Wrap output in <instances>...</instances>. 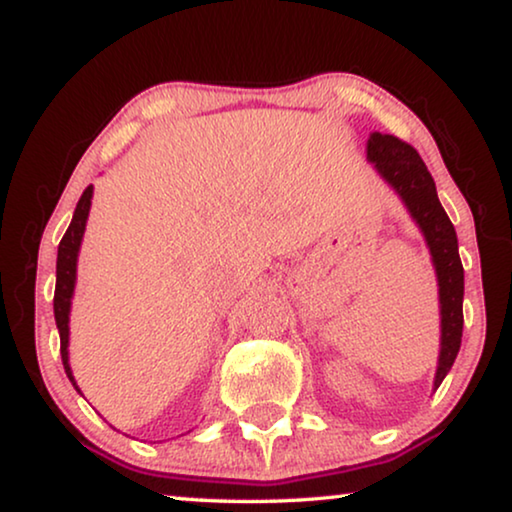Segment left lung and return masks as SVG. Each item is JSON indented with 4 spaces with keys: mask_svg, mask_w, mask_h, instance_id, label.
Masks as SVG:
<instances>
[{
    "mask_svg": "<svg viewBox=\"0 0 512 512\" xmlns=\"http://www.w3.org/2000/svg\"><path fill=\"white\" fill-rule=\"evenodd\" d=\"M365 154H368V163L375 165L379 177L395 190L411 220L418 225L430 250L434 273H437L441 317L439 361L434 372V391H437L460 352L464 324V269L460 250H457L455 227L441 207L432 174L427 172L411 144L398 140L395 135L370 133Z\"/></svg>",
    "mask_w": 512,
    "mask_h": 512,
    "instance_id": "left-lung-1",
    "label": "left lung"
}]
</instances>
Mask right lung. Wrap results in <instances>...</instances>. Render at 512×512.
I'll return each instance as SVG.
<instances>
[{
    "instance_id": "add662e5",
    "label": "right lung",
    "mask_w": 512,
    "mask_h": 512,
    "mask_svg": "<svg viewBox=\"0 0 512 512\" xmlns=\"http://www.w3.org/2000/svg\"><path fill=\"white\" fill-rule=\"evenodd\" d=\"M91 197H94V186H89L85 193H82L78 207H75L73 220L68 225L64 239L59 241L57 250V285H55V322L59 329V340H61V361H64V370L75 391L82 393L78 384H75L71 363H68V322H71V303H73V292H75V280H78V255L82 246V236L87 230V218L91 209Z\"/></svg>"
}]
</instances>
